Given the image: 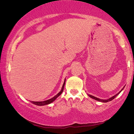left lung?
<instances>
[{"mask_svg": "<svg viewBox=\"0 0 134 134\" xmlns=\"http://www.w3.org/2000/svg\"><path fill=\"white\" fill-rule=\"evenodd\" d=\"M125 87V86L124 87V88ZM124 88L123 89H122L121 91H120L118 93V94H116V95H115V96H113V97H110V98H109V99H107V100H103V99H99V98H97V97H94V96H92V95H90V94H89V96H90V97H91V98H92V99H95V100H97V101H100V102H109V101H111L112 100H113V99H115V97H116V96H117V95L120 92H121L122 90L124 89Z\"/></svg>", "mask_w": 134, "mask_h": 134, "instance_id": "obj_1", "label": "left lung"}]
</instances>
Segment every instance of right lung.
<instances>
[{"mask_svg":"<svg viewBox=\"0 0 134 134\" xmlns=\"http://www.w3.org/2000/svg\"><path fill=\"white\" fill-rule=\"evenodd\" d=\"M65 80L64 82V84H63V87H62V89L61 90V91L58 93L54 97H53V98H51L50 99H48L47 100H45V101H43V102H33L32 101L31 103H32L34 104V105H38V106H43V105H48V104L51 103L53 102V101L57 99V97H58L62 93V92L63 91V90H64V85H65Z\"/></svg>","mask_w":134,"mask_h":134,"instance_id":"obj_1","label":"right lung"}]
</instances>
